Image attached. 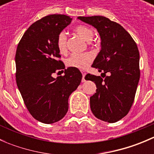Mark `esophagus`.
<instances>
[{"label": "esophagus", "mask_w": 154, "mask_h": 154, "mask_svg": "<svg viewBox=\"0 0 154 154\" xmlns=\"http://www.w3.org/2000/svg\"><path fill=\"white\" fill-rule=\"evenodd\" d=\"M82 74H83V79H82V82H85L86 80H85V77H86V73L84 71H82Z\"/></svg>", "instance_id": "34e87169"}]
</instances>
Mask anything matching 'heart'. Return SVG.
<instances>
[{
	"label": "heart",
	"instance_id": "1",
	"mask_svg": "<svg viewBox=\"0 0 154 154\" xmlns=\"http://www.w3.org/2000/svg\"><path fill=\"white\" fill-rule=\"evenodd\" d=\"M74 31L87 42L91 41L94 37V32L89 27L84 25H79L74 28ZM57 48L60 53H65L67 50V35L65 32H61L58 35L57 40ZM93 57L89 53L84 54H71L66 60L68 66L83 70L88 67V64L92 61Z\"/></svg>",
	"mask_w": 154,
	"mask_h": 154
}]
</instances>
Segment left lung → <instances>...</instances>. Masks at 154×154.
<instances>
[{"label": "left lung", "mask_w": 154, "mask_h": 154, "mask_svg": "<svg viewBox=\"0 0 154 154\" xmlns=\"http://www.w3.org/2000/svg\"><path fill=\"white\" fill-rule=\"evenodd\" d=\"M77 18L97 29L100 37L101 50L91 66L105 78L89 74L85 77L97 87L90 97L91 110L97 119L115 123L129 112L134 101L140 77L139 49L122 26L106 17Z\"/></svg>", "instance_id": "left-lung-1"}]
</instances>
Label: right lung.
Here are the masks:
<instances>
[{
  "label": "right lung",
  "mask_w": 154,
  "mask_h": 154,
  "mask_svg": "<svg viewBox=\"0 0 154 154\" xmlns=\"http://www.w3.org/2000/svg\"><path fill=\"white\" fill-rule=\"evenodd\" d=\"M71 22L67 15H47L29 26L17 48V86L29 113L44 124L55 123L66 116L69 96L82 80L78 68H65L58 60L57 37ZM60 69H65L64 76L54 79L52 74Z\"/></svg>",
  "instance_id": "right-lung-1"
}]
</instances>
